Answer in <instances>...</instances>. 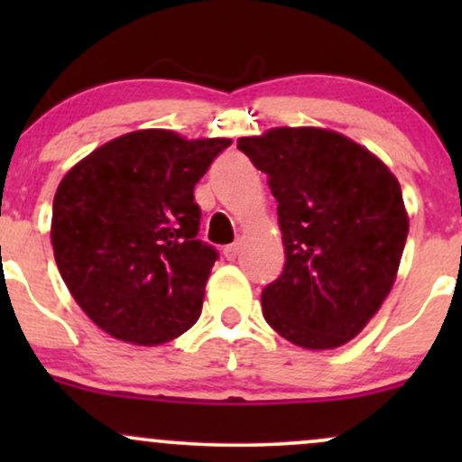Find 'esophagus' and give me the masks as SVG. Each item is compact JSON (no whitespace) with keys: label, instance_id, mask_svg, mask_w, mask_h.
Segmentation results:
<instances>
[{"label":"esophagus","instance_id":"1","mask_svg":"<svg viewBox=\"0 0 462 462\" xmlns=\"http://www.w3.org/2000/svg\"><path fill=\"white\" fill-rule=\"evenodd\" d=\"M238 249H241V243H232V245H226L224 247L226 261H235V258L238 256Z\"/></svg>","mask_w":462,"mask_h":462}]
</instances>
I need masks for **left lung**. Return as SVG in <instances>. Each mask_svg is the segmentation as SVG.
Wrapping results in <instances>:
<instances>
[{
    "mask_svg": "<svg viewBox=\"0 0 462 462\" xmlns=\"http://www.w3.org/2000/svg\"><path fill=\"white\" fill-rule=\"evenodd\" d=\"M278 201L284 272L264 286L263 315L306 349L347 343L395 282L408 236L400 182L347 136L273 128L238 139Z\"/></svg>",
    "mask_w": 462,
    "mask_h": 462,
    "instance_id": "left-lung-1",
    "label": "left lung"
}]
</instances>
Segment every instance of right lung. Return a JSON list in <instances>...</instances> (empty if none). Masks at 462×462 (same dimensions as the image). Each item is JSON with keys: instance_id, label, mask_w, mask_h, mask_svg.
Returning a JSON list of instances; mask_svg holds the SVG:
<instances>
[{"instance_id": "obj_1", "label": "right lung", "mask_w": 462, "mask_h": 462, "mask_svg": "<svg viewBox=\"0 0 462 462\" xmlns=\"http://www.w3.org/2000/svg\"><path fill=\"white\" fill-rule=\"evenodd\" d=\"M230 143L136 130L97 147L58 184V272L110 337L161 346L199 319L219 254L198 238L193 190Z\"/></svg>"}]
</instances>
